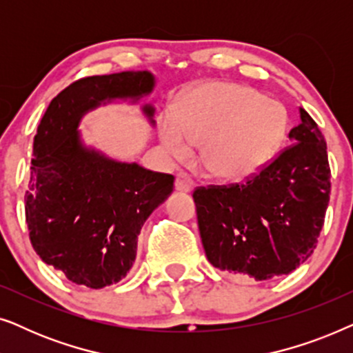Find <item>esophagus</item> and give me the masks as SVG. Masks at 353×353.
I'll return each instance as SVG.
<instances>
[{
    "instance_id": "obj_1",
    "label": "esophagus",
    "mask_w": 353,
    "mask_h": 353,
    "mask_svg": "<svg viewBox=\"0 0 353 353\" xmlns=\"http://www.w3.org/2000/svg\"><path fill=\"white\" fill-rule=\"evenodd\" d=\"M175 188L178 191L190 192V191H192V188H194V181L191 180V176L188 175L186 172H180V173H176Z\"/></svg>"
}]
</instances>
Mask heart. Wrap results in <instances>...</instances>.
<instances>
[{"label": "heart", "instance_id": "obj_1", "mask_svg": "<svg viewBox=\"0 0 353 353\" xmlns=\"http://www.w3.org/2000/svg\"><path fill=\"white\" fill-rule=\"evenodd\" d=\"M162 141L176 159L201 149V165L220 181H241L257 173L281 144L286 114L281 105L249 86L214 81L180 103L162 120Z\"/></svg>", "mask_w": 353, "mask_h": 353}]
</instances>
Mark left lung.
Masks as SVG:
<instances>
[{"label": "left lung", "mask_w": 353, "mask_h": 353, "mask_svg": "<svg viewBox=\"0 0 353 353\" xmlns=\"http://www.w3.org/2000/svg\"><path fill=\"white\" fill-rule=\"evenodd\" d=\"M292 144L241 183L197 186V225L209 262L263 281L289 274L316 248L331 192L326 141L305 109Z\"/></svg>", "instance_id": "obj_1"}]
</instances>
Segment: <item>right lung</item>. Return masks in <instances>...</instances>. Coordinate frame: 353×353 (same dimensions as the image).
<instances>
[{
    "label": "right lung",
    "instance_id": "add662e5",
    "mask_svg": "<svg viewBox=\"0 0 353 353\" xmlns=\"http://www.w3.org/2000/svg\"><path fill=\"white\" fill-rule=\"evenodd\" d=\"M152 86L149 72L83 77L51 101L38 125L26 192L28 236L43 262L72 283L101 289L127 276L143 223L173 190V175L86 151L75 130L101 101L139 98ZM144 110L151 117V105Z\"/></svg>",
    "mask_w": 353,
    "mask_h": 353
}]
</instances>
